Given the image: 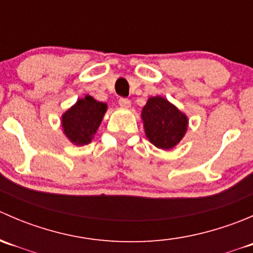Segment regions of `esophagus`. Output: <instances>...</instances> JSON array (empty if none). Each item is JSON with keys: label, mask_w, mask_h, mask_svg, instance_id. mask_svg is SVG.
Here are the masks:
<instances>
[{"label": "esophagus", "mask_w": 253, "mask_h": 253, "mask_svg": "<svg viewBox=\"0 0 253 253\" xmlns=\"http://www.w3.org/2000/svg\"><path fill=\"white\" fill-rule=\"evenodd\" d=\"M119 104L122 106V108H129V106H131V100L127 98H120Z\"/></svg>", "instance_id": "34e87169"}]
</instances>
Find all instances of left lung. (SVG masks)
Instances as JSON below:
<instances>
[{
  "label": "left lung",
  "mask_w": 253,
  "mask_h": 253,
  "mask_svg": "<svg viewBox=\"0 0 253 253\" xmlns=\"http://www.w3.org/2000/svg\"><path fill=\"white\" fill-rule=\"evenodd\" d=\"M142 119L148 139L160 149L175 147L187 129L186 115L162 96L148 100L143 108Z\"/></svg>",
  "instance_id": "left-lung-1"
}]
</instances>
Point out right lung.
<instances>
[{
	"label": "right lung",
	"instance_id": "obj_1",
	"mask_svg": "<svg viewBox=\"0 0 253 253\" xmlns=\"http://www.w3.org/2000/svg\"><path fill=\"white\" fill-rule=\"evenodd\" d=\"M105 111L106 104L96 101L91 96L86 95L84 99H79L70 110L63 114V132L75 144H88L100 126Z\"/></svg>",
	"mask_w": 253,
	"mask_h": 253
}]
</instances>
